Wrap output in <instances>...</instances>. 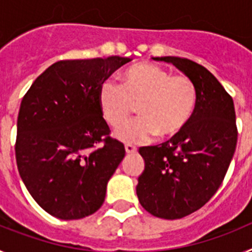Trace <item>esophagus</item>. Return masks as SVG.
<instances>
[{
	"label": "esophagus",
	"mask_w": 252,
	"mask_h": 252,
	"mask_svg": "<svg viewBox=\"0 0 252 252\" xmlns=\"http://www.w3.org/2000/svg\"><path fill=\"white\" fill-rule=\"evenodd\" d=\"M125 150H126L127 154H135L137 151V149L133 145H131V144H126V145H125Z\"/></svg>",
	"instance_id": "1"
}]
</instances>
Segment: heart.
<instances>
[{
	"instance_id": "b5f03b06",
	"label": "heart",
	"mask_w": 252,
	"mask_h": 252,
	"mask_svg": "<svg viewBox=\"0 0 252 252\" xmlns=\"http://www.w3.org/2000/svg\"><path fill=\"white\" fill-rule=\"evenodd\" d=\"M98 102L107 124L113 128L126 124L135 104L141 117L116 132L124 142H149L180 133L192 121L198 104V90L192 78L173 75L150 63L131 66L122 74V84L107 79L99 87Z\"/></svg>"
}]
</instances>
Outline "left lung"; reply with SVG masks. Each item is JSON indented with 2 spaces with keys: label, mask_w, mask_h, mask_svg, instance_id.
<instances>
[{
  "label": "left lung",
  "mask_w": 252,
  "mask_h": 252,
  "mask_svg": "<svg viewBox=\"0 0 252 252\" xmlns=\"http://www.w3.org/2000/svg\"><path fill=\"white\" fill-rule=\"evenodd\" d=\"M153 59L177 66L198 90L188 126L160 145L139 149L145 160L136 187L140 204L155 217L177 220L203 207L223 182L237 144L235 106L204 66L186 58Z\"/></svg>",
  "instance_id": "left-lung-1"
}]
</instances>
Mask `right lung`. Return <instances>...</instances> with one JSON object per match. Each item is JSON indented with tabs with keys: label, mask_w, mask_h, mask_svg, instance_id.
Wrapping results in <instances>:
<instances>
[{
	"label": "right lung",
	"mask_w": 252,
	"mask_h": 252,
	"mask_svg": "<svg viewBox=\"0 0 252 252\" xmlns=\"http://www.w3.org/2000/svg\"><path fill=\"white\" fill-rule=\"evenodd\" d=\"M128 62L122 57L60 60L35 79L22 98L17 169L31 197L54 217L79 220L103 204L125 148L110 137L98 92Z\"/></svg>",
	"instance_id": "right-lung-1"
}]
</instances>
